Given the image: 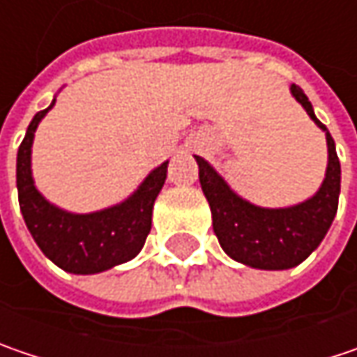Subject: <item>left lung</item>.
Here are the masks:
<instances>
[{"mask_svg":"<svg viewBox=\"0 0 357 357\" xmlns=\"http://www.w3.org/2000/svg\"><path fill=\"white\" fill-rule=\"evenodd\" d=\"M291 95L327 139L325 179L313 198L291 208L255 206L234 194L220 174L196 155L202 192L210 204L214 234L224 252L234 261L262 271H284L301 264L325 238L340 202L342 167L333 137L315 116L309 98L297 84H291Z\"/></svg>","mask_w":357,"mask_h":357,"instance_id":"obj_1","label":"left lung"}]
</instances>
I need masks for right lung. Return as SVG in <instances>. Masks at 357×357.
<instances>
[{
  "label": "right lung",
  "mask_w": 357,
  "mask_h": 357,
  "mask_svg": "<svg viewBox=\"0 0 357 357\" xmlns=\"http://www.w3.org/2000/svg\"><path fill=\"white\" fill-rule=\"evenodd\" d=\"M56 102L32 119L17 149V199L26 226L40 250L66 273L95 275L131 261L151 230L153 204L167 178V161L155 167L135 192L116 206L91 214H73L44 198L32 178L33 133Z\"/></svg>",
  "instance_id": "obj_1"
}]
</instances>
